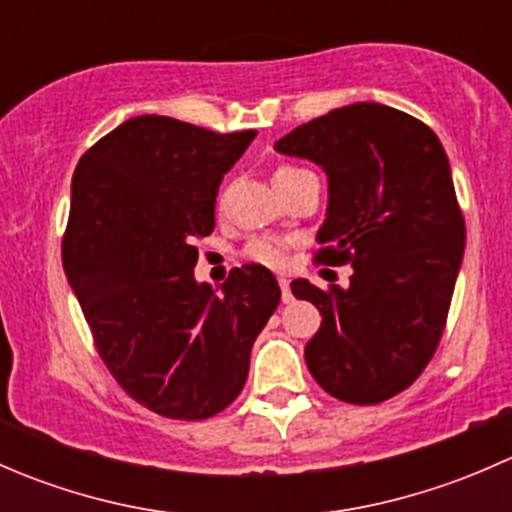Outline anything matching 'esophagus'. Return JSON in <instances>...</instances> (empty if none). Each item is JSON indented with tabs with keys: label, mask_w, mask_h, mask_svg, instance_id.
Wrapping results in <instances>:
<instances>
[{
	"label": "esophagus",
	"mask_w": 512,
	"mask_h": 512,
	"mask_svg": "<svg viewBox=\"0 0 512 512\" xmlns=\"http://www.w3.org/2000/svg\"><path fill=\"white\" fill-rule=\"evenodd\" d=\"M277 282H280V289H282V302H292V289H289V280H287V277H280V280H277Z\"/></svg>",
	"instance_id": "34e87169"
}]
</instances>
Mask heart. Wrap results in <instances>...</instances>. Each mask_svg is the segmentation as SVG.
<instances>
[{
  "mask_svg": "<svg viewBox=\"0 0 512 512\" xmlns=\"http://www.w3.org/2000/svg\"><path fill=\"white\" fill-rule=\"evenodd\" d=\"M299 168L294 165H277L275 168V180L287 178V175L297 173ZM242 255L247 257L250 262H257V265H265L277 270V267L285 265L287 260V247L285 242L272 240V237H252L245 247H242Z\"/></svg>",
  "mask_w": 512,
  "mask_h": 512,
  "instance_id": "1",
  "label": "heart"
}]
</instances>
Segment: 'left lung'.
<instances>
[{
    "mask_svg": "<svg viewBox=\"0 0 512 512\" xmlns=\"http://www.w3.org/2000/svg\"><path fill=\"white\" fill-rule=\"evenodd\" d=\"M275 148L327 170L314 260L354 267L347 289L292 282L322 314L309 374L334 399L381 404L423 374L446 329L466 247L446 151L426 123L381 103L334 108Z\"/></svg>",
    "mask_w": 512,
    "mask_h": 512,
    "instance_id": "left-lung-1",
    "label": "left lung"
}]
</instances>
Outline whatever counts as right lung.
I'll use <instances>...</instances> for the list:
<instances>
[{"label":"right lung","mask_w":512,"mask_h":512,"mask_svg":"<svg viewBox=\"0 0 512 512\" xmlns=\"http://www.w3.org/2000/svg\"><path fill=\"white\" fill-rule=\"evenodd\" d=\"M255 136L138 116L74 170L64 272L116 384L163 418L203 421L227 409L280 304L275 275L255 262L235 267L223 294L193 277V242L213 232L223 175Z\"/></svg>","instance_id":"1"}]
</instances>
